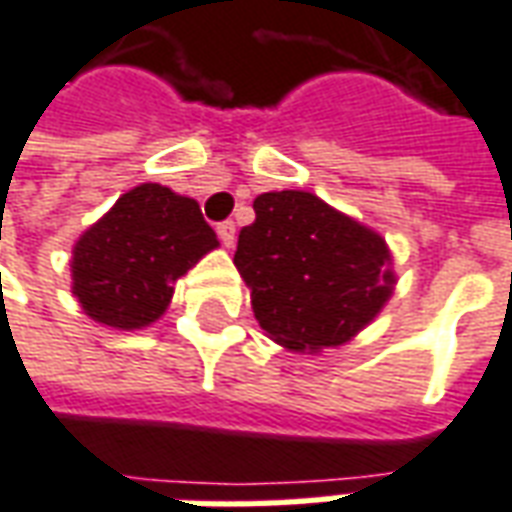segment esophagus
Segmentation results:
<instances>
[{
  "mask_svg": "<svg viewBox=\"0 0 512 512\" xmlns=\"http://www.w3.org/2000/svg\"><path fill=\"white\" fill-rule=\"evenodd\" d=\"M216 232H219L221 244L227 246V249H232V244H235V224H232V221H221L219 227H216Z\"/></svg>",
  "mask_w": 512,
  "mask_h": 512,
  "instance_id": "34e87169",
  "label": "esophagus"
}]
</instances>
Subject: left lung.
Instances as JSON below:
<instances>
[{
    "label": "left lung",
    "mask_w": 512,
    "mask_h": 512,
    "mask_svg": "<svg viewBox=\"0 0 512 512\" xmlns=\"http://www.w3.org/2000/svg\"><path fill=\"white\" fill-rule=\"evenodd\" d=\"M241 230V271L257 324L291 352L335 349L380 316L396 288L385 238L310 191H268Z\"/></svg>",
    "instance_id": "1"
}]
</instances>
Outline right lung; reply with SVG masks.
<instances>
[{
  "label": "right lung",
  "mask_w": 512,
  "mask_h": 512,
  "mask_svg": "<svg viewBox=\"0 0 512 512\" xmlns=\"http://www.w3.org/2000/svg\"><path fill=\"white\" fill-rule=\"evenodd\" d=\"M219 249L191 196L144 182L121 194L71 249V293L110 330H144L171 305L174 282Z\"/></svg>",
  "instance_id": "1"
}]
</instances>
